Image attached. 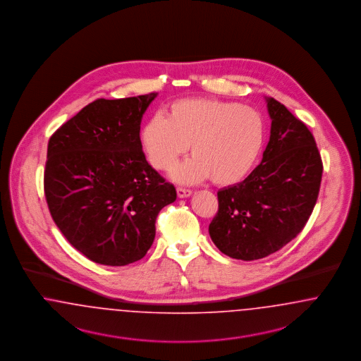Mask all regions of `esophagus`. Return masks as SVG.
<instances>
[{"instance_id":"obj_1","label":"esophagus","mask_w":361,"mask_h":361,"mask_svg":"<svg viewBox=\"0 0 361 361\" xmlns=\"http://www.w3.org/2000/svg\"><path fill=\"white\" fill-rule=\"evenodd\" d=\"M176 194H178L179 198H188V197L191 195V190H188V188H176Z\"/></svg>"}]
</instances>
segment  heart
I'll use <instances>...</instances> for the list:
<instances>
[{"instance_id":"1","label":"heart","mask_w":361,"mask_h":361,"mask_svg":"<svg viewBox=\"0 0 361 361\" xmlns=\"http://www.w3.org/2000/svg\"><path fill=\"white\" fill-rule=\"evenodd\" d=\"M266 136L259 110L216 98H183L173 102L167 117L151 116L140 130V142L149 163L171 170L188 149L194 155L179 164L173 178L197 183L212 178L217 186H232L251 171Z\"/></svg>"}]
</instances>
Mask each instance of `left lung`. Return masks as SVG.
Instances as JSON below:
<instances>
[{"mask_svg": "<svg viewBox=\"0 0 361 361\" xmlns=\"http://www.w3.org/2000/svg\"><path fill=\"white\" fill-rule=\"evenodd\" d=\"M271 135L262 163L243 182L221 188L209 235L222 253L257 260L305 228L318 198L322 160L309 128L267 97Z\"/></svg>", "mask_w": 361, "mask_h": 361, "instance_id": "left-lung-1", "label": "left lung"}]
</instances>
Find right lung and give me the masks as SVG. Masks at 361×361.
Listing matches in <instances>:
<instances>
[{
	"label": "right lung",
	"mask_w": 361,
	"mask_h": 361,
	"mask_svg": "<svg viewBox=\"0 0 361 361\" xmlns=\"http://www.w3.org/2000/svg\"><path fill=\"white\" fill-rule=\"evenodd\" d=\"M157 95L95 99L48 141L44 194L52 220L98 264L142 259L159 212L176 200L141 147V118Z\"/></svg>",
	"instance_id": "obj_1"
}]
</instances>
